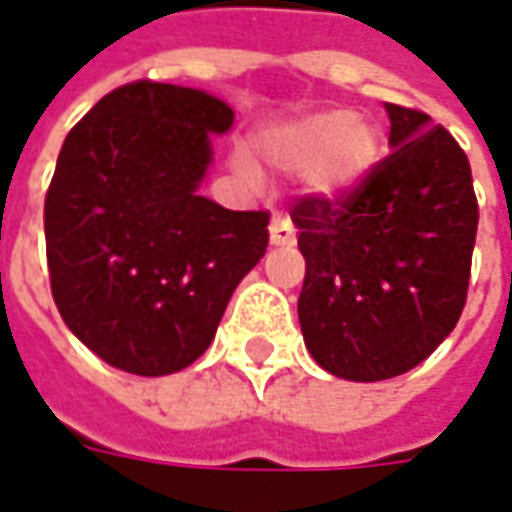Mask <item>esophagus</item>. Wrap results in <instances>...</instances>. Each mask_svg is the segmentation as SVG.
Returning a JSON list of instances; mask_svg holds the SVG:
<instances>
[{
    "label": "esophagus",
    "mask_w": 512,
    "mask_h": 512,
    "mask_svg": "<svg viewBox=\"0 0 512 512\" xmlns=\"http://www.w3.org/2000/svg\"><path fill=\"white\" fill-rule=\"evenodd\" d=\"M295 239V226H292L289 217L275 215L270 220V245H275V248H292Z\"/></svg>",
    "instance_id": "esophagus-1"
}]
</instances>
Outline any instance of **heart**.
Listing matches in <instances>:
<instances>
[{"mask_svg":"<svg viewBox=\"0 0 512 512\" xmlns=\"http://www.w3.org/2000/svg\"><path fill=\"white\" fill-rule=\"evenodd\" d=\"M256 151L281 173L303 176L317 201L339 204L372 179L386 146L378 123L364 115L317 110L259 134Z\"/></svg>","mask_w":512,"mask_h":512,"instance_id":"obj_1","label":"heart"}]
</instances>
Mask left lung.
Wrapping results in <instances>:
<instances>
[{"mask_svg":"<svg viewBox=\"0 0 512 512\" xmlns=\"http://www.w3.org/2000/svg\"><path fill=\"white\" fill-rule=\"evenodd\" d=\"M391 154L339 204L292 206L306 259L297 317L336 378H397L422 364L466 306L477 198L469 159L430 115L386 104Z\"/></svg>","mask_w":512,"mask_h":512,"instance_id":"obj_1","label":"left lung"}]
</instances>
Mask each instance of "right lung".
<instances>
[{
    "instance_id": "add662e5",
    "label": "right lung",
    "mask_w": 512,
    "mask_h": 512,
    "mask_svg": "<svg viewBox=\"0 0 512 512\" xmlns=\"http://www.w3.org/2000/svg\"><path fill=\"white\" fill-rule=\"evenodd\" d=\"M234 110L206 90L129 82L65 137L43 206L54 303L115 369L159 378L215 339L267 250V212L198 195Z\"/></svg>"
}]
</instances>
